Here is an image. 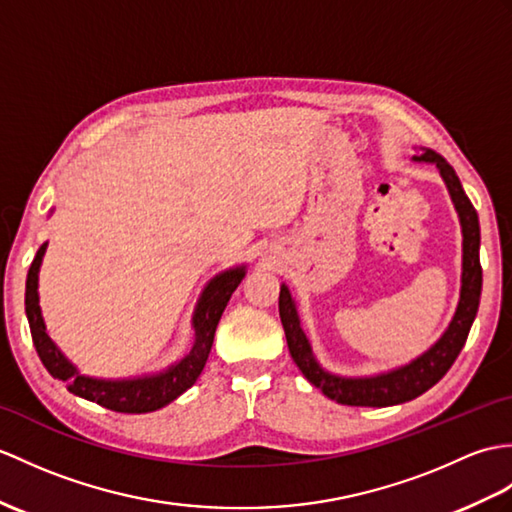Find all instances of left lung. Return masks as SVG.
I'll list each match as a JSON object with an SVG mask.
<instances>
[{
    "instance_id": "obj_1",
    "label": "left lung",
    "mask_w": 512,
    "mask_h": 512,
    "mask_svg": "<svg viewBox=\"0 0 512 512\" xmlns=\"http://www.w3.org/2000/svg\"><path fill=\"white\" fill-rule=\"evenodd\" d=\"M414 163H434L438 174L449 192L454 209L458 213L460 229H462V277H460V299L456 305L454 318L449 320L443 336L438 338L430 349L423 351L419 358L401 364L390 371L364 377H347L329 373L327 368L320 366L316 360L310 340L301 327L299 310L292 299L290 288L281 283L279 292V316L288 340V349L294 364L299 371L310 379V382L323 390V395L334 399L342 406H368V408H386L406 403L430 390L438 379L449 371L451 364L456 362L458 353L462 351L469 336V329L478 314L480 292H482V266H480V222L471 200L467 198L465 189L460 185L454 168L441 157V154L430 148H419L412 154Z\"/></svg>"
}]
</instances>
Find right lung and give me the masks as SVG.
Returning <instances> with one entry per match:
<instances>
[{
	"label": "right lung",
	"instance_id": "obj_1",
	"mask_svg": "<svg viewBox=\"0 0 512 512\" xmlns=\"http://www.w3.org/2000/svg\"><path fill=\"white\" fill-rule=\"evenodd\" d=\"M45 251L47 242L37 251L26 281V316L39 358L47 368V373L65 382L71 395L98 403V406L109 408L113 412L126 414H144L159 410L172 403L176 397H181L187 388L194 386L202 368L207 364L213 336H216V327L220 323L224 307H227L237 285L246 277V264H242L222 270L216 277L209 279L192 316L194 344L181 360L163 368L159 373L124 379H102L82 375L78 366L56 347V342L47 334L39 305V270Z\"/></svg>",
	"mask_w": 512,
	"mask_h": 512
}]
</instances>
